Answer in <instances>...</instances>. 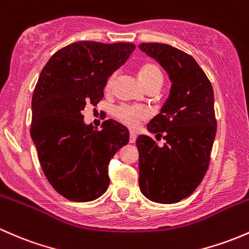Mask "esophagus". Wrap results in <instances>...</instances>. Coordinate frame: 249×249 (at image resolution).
Instances as JSON below:
<instances>
[{
  "mask_svg": "<svg viewBox=\"0 0 249 249\" xmlns=\"http://www.w3.org/2000/svg\"><path fill=\"white\" fill-rule=\"evenodd\" d=\"M136 141V134L134 132H130V134H129V142L130 143H134Z\"/></svg>",
  "mask_w": 249,
  "mask_h": 249,
  "instance_id": "obj_1",
  "label": "esophagus"
}]
</instances>
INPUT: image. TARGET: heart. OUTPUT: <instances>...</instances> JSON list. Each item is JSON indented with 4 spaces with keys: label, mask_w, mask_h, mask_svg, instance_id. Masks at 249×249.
Listing matches in <instances>:
<instances>
[{
    "label": "heart",
    "mask_w": 249,
    "mask_h": 249,
    "mask_svg": "<svg viewBox=\"0 0 249 249\" xmlns=\"http://www.w3.org/2000/svg\"><path fill=\"white\" fill-rule=\"evenodd\" d=\"M138 76L147 90H159L164 84V73L160 66L153 61L142 63L138 69ZM115 81V74H111L107 82V89H110ZM115 116L122 124L129 128H136L140 122L148 119V111L142 107L120 106L115 109Z\"/></svg>",
    "instance_id": "1"
}]
</instances>
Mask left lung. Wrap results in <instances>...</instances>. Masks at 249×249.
I'll return each instance as SVG.
<instances>
[{"instance_id":"left-lung-1","label":"left lung","mask_w":249,"mask_h":249,"mask_svg":"<svg viewBox=\"0 0 249 249\" xmlns=\"http://www.w3.org/2000/svg\"><path fill=\"white\" fill-rule=\"evenodd\" d=\"M141 51L156 58L170 76L167 101L147 128L166 142L159 147L149 136L136 140L139 185L152 202L172 204L199 185L210 164L217 121L211 83L197 61L166 44L143 42Z\"/></svg>"}]
</instances>
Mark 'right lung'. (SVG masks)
I'll list each match as a JSON object with an SVG mask.
<instances>
[{"label":"right lung","instance_id":"obj_1","mask_svg":"<svg viewBox=\"0 0 249 249\" xmlns=\"http://www.w3.org/2000/svg\"><path fill=\"white\" fill-rule=\"evenodd\" d=\"M134 50L129 42H73L57 51L40 73L32 97L31 136L45 177L65 198L89 202L108 189V165L128 143L129 132L113 119L93 129L82 111L102 100L108 77Z\"/></svg>","mask_w":249,"mask_h":249}]
</instances>
